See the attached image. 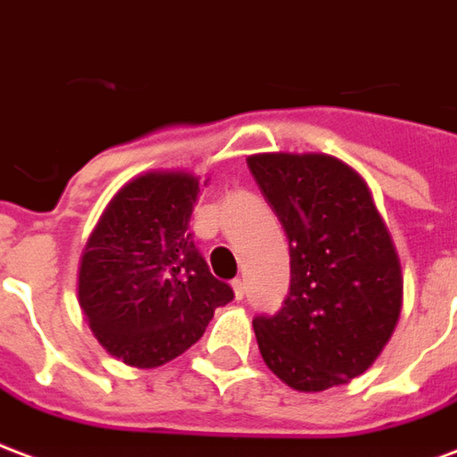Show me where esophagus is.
<instances>
[{"label":"esophagus","instance_id":"esophagus-1","mask_svg":"<svg viewBox=\"0 0 457 457\" xmlns=\"http://www.w3.org/2000/svg\"><path fill=\"white\" fill-rule=\"evenodd\" d=\"M231 287H233V295H236V299H243V295H245V282H243V279H233Z\"/></svg>","mask_w":457,"mask_h":457}]
</instances>
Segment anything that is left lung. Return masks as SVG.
<instances>
[{
  "label": "left lung",
  "instance_id": "left-lung-1",
  "mask_svg": "<svg viewBox=\"0 0 457 457\" xmlns=\"http://www.w3.org/2000/svg\"><path fill=\"white\" fill-rule=\"evenodd\" d=\"M289 238V295L255 316L265 365L299 392H324L375 362L402 312V265L368 182L324 153L248 158Z\"/></svg>",
  "mask_w": 457,
  "mask_h": 457
}]
</instances>
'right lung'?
<instances>
[{"mask_svg":"<svg viewBox=\"0 0 457 457\" xmlns=\"http://www.w3.org/2000/svg\"><path fill=\"white\" fill-rule=\"evenodd\" d=\"M199 178L145 172L114 195L79 261L78 295L96 341L133 368L195 345L233 289L209 272L189 216Z\"/></svg>","mask_w":457,"mask_h":457,"instance_id":"right-lung-1","label":"right lung"}]
</instances>
